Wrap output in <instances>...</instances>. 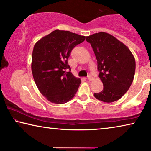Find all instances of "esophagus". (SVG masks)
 <instances>
[{"mask_svg":"<svg viewBox=\"0 0 151 151\" xmlns=\"http://www.w3.org/2000/svg\"><path fill=\"white\" fill-rule=\"evenodd\" d=\"M87 78H88V80L90 81H93V76H91V75H88Z\"/></svg>","mask_w":151,"mask_h":151,"instance_id":"obj_1","label":"esophagus"}]
</instances>
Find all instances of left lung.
Wrapping results in <instances>:
<instances>
[{
  "label": "left lung",
  "mask_w": 151,
  "mask_h": 151,
  "mask_svg": "<svg viewBox=\"0 0 151 151\" xmlns=\"http://www.w3.org/2000/svg\"><path fill=\"white\" fill-rule=\"evenodd\" d=\"M97 60L99 76L103 89L94 96L104 103L118 101L127 93L133 81L136 63L126 45L104 32L86 37Z\"/></svg>",
  "instance_id": "1"
}]
</instances>
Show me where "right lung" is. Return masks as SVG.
<instances>
[{
    "instance_id": "add662e5",
    "label": "right lung",
    "mask_w": 151,
    "mask_h": 151,
    "mask_svg": "<svg viewBox=\"0 0 151 151\" xmlns=\"http://www.w3.org/2000/svg\"><path fill=\"white\" fill-rule=\"evenodd\" d=\"M85 40L67 30H55L36 42L31 69L38 89L48 101L63 104L71 100L81 83L70 72L67 59L71 50Z\"/></svg>"
}]
</instances>
